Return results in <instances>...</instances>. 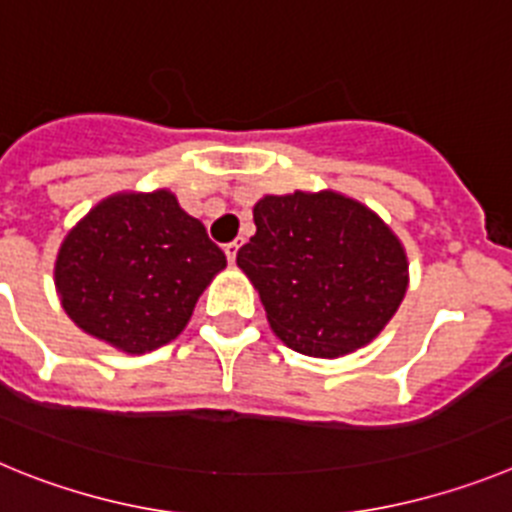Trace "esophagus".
Returning a JSON list of instances; mask_svg holds the SVG:
<instances>
[{
    "mask_svg": "<svg viewBox=\"0 0 512 512\" xmlns=\"http://www.w3.org/2000/svg\"><path fill=\"white\" fill-rule=\"evenodd\" d=\"M238 248H241V243H238V241L225 243V246H223V251H225V256H228L230 264H235V256H238Z\"/></svg>",
    "mask_w": 512,
    "mask_h": 512,
    "instance_id": "obj_1",
    "label": "esophagus"
}]
</instances>
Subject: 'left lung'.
<instances>
[{
    "label": "left lung",
    "instance_id": "1",
    "mask_svg": "<svg viewBox=\"0 0 512 512\" xmlns=\"http://www.w3.org/2000/svg\"><path fill=\"white\" fill-rule=\"evenodd\" d=\"M256 235L235 264L261 297L282 343L315 359L364 348L408 292V253L382 217L354 197L264 194L253 205Z\"/></svg>",
    "mask_w": 512,
    "mask_h": 512
}]
</instances>
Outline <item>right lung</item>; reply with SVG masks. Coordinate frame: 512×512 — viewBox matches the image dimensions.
<instances>
[{
  "mask_svg": "<svg viewBox=\"0 0 512 512\" xmlns=\"http://www.w3.org/2000/svg\"><path fill=\"white\" fill-rule=\"evenodd\" d=\"M225 253L169 189L117 192L66 233L53 277L84 333L125 354L174 341L225 269Z\"/></svg>",
  "mask_w": 512,
  "mask_h": 512,
  "instance_id": "1",
  "label": "right lung"
}]
</instances>
